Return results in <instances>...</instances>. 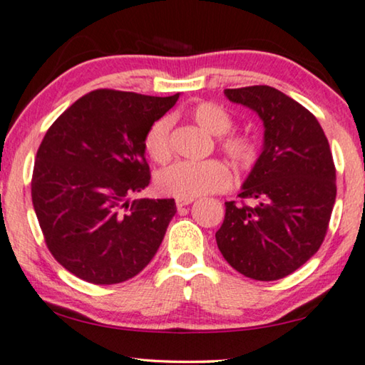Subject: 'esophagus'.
I'll return each mask as SVG.
<instances>
[{
	"mask_svg": "<svg viewBox=\"0 0 365 365\" xmlns=\"http://www.w3.org/2000/svg\"><path fill=\"white\" fill-rule=\"evenodd\" d=\"M192 202H194V199H176V205H178V209L186 207V205L192 204Z\"/></svg>",
	"mask_w": 365,
	"mask_h": 365,
	"instance_id": "obj_1",
	"label": "esophagus"
}]
</instances>
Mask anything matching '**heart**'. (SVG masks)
Listing matches in <instances>:
<instances>
[{
  "label": "heart",
  "mask_w": 365,
  "mask_h": 365,
  "mask_svg": "<svg viewBox=\"0 0 365 365\" xmlns=\"http://www.w3.org/2000/svg\"><path fill=\"white\" fill-rule=\"evenodd\" d=\"M187 117L209 135L217 136V146L229 160L239 168H248L257 158V145L252 136L232 133L230 113L212 102H200L187 110ZM171 120L163 117L148 128L143 146L146 155L155 163L170 161ZM232 174L225 163L219 160L207 161H178L158 173L156 187L165 195L178 199H194L200 195L220 192L230 186Z\"/></svg>",
  "instance_id": "obj_1"
}]
</instances>
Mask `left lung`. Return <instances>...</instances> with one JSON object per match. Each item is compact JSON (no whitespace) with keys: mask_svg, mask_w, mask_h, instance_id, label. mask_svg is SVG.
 Here are the masks:
<instances>
[{"mask_svg":"<svg viewBox=\"0 0 365 365\" xmlns=\"http://www.w3.org/2000/svg\"><path fill=\"white\" fill-rule=\"evenodd\" d=\"M225 97L262 118L263 150L240 199L225 202L215 232L222 255L248 278L273 282L304 265L323 244L336 200V168L319 121L268 86L225 88Z\"/></svg>","mask_w":365,"mask_h":365,"instance_id":"obj_1","label":"left lung"}]
</instances>
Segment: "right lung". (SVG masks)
I'll list each match as a JSON object with an SVG mask.
<instances>
[{
    "label": "right lung",
    "instance_id": "obj_1",
    "mask_svg": "<svg viewBox=\"0 0 365 365\" xmlns=\"http://www.w3.org/2000/svg\"><path fill=\"white\" fill-rule=\"evenodd\" d=\"M171 97L100 88L57 118L36 155L31 195L46 245L93 284L133 278L151 262L176 214L174 199H135L150 184L143 140Z\"/></svg>",
    "mask_w": 365,
    "mask_h": 365
}]
</instances>
